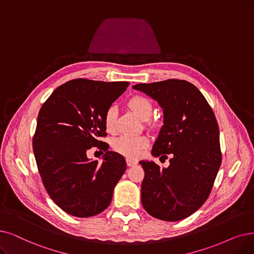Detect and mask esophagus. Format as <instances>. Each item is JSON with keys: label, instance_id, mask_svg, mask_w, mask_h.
<instances>
[{"label": "esophagus", "instance_id": "obj_1", "mask_svg": "<svg viewBox=\"0 0 254 254\" xmlns=\"http://www.w3.org/2000/svg\"><path fill=\"white\" fill-rule=\"evenodd\" d=\"M126 161H127V166H128V167H133V166H135V165L137 164V161H136V160H134V159H130V158H127V159H126Z\"/></svg>", "mask_w": 254, "mask_h": 254}]
</instances>
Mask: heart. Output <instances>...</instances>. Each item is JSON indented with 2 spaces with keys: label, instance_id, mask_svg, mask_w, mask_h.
<instances>
[{
  "label": "heart",
  "instance_id": "obj_1",
  "mask_svg": "<svg viewBox=\"0 0 254 254\" xmlns=\"http://www.w3.org/2000/svg\"><path fill=\"white\" fill-rule=\"evenodd\" d=\"M128 107L141 120H148L153 107L151 101L143 96H135L129 99ZM104 125L108 132H114L116 128V107L110 106L104 115ZM149 145V138L146 136L121 135L114 141V148L119 153L128 157H137L141 151Z\"/></svg>",
  "mask_w": 254,
  "mask_h": 254
}]
</instances>
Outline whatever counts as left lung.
<instances>
[{
    "label": "left lung",
    "instance_id": "left-lung-1",
    "mask_svg": "<svg viewBox=\"0 0 254 254\" xmlns=\"http://www.w3.org/2000/svg\"><path fill=\"white\" fill-rule=\"evenodd\" d=\"M157 101L164 125L152 148L155 157L170 154V166L141 160V204L152 217L186 219L208 198L221 166L219 126L200 90L186 80L169 79L133 86Z\"/></svg>",
    "mask_w": 254,
    "mask_h": 254
}]
</instances>
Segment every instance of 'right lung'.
Returning a JSON list of instances; mask_svg holds the SVG:
<instances>
[{
	"mask_svg": "<svg viewBox=\"0 0 254 254\" xmlns=\"http://www.w3.org/2000/svg\"><path fill=\"white\" fill-rule=\"evenodd\" d=\"M129 82L74 79L57 87L39 110L33 152L50 198L66 214L96 216L108 207L126 160L108 151L104 115ZM106 151L104 161H89L86 151ZM103 153V152H102Z\"/></svg>",
	"mask_w": 254,
	"mask_h": 254,
	"instance_id": "add662e5",
	"label": "right lung"
}]
</instances>
